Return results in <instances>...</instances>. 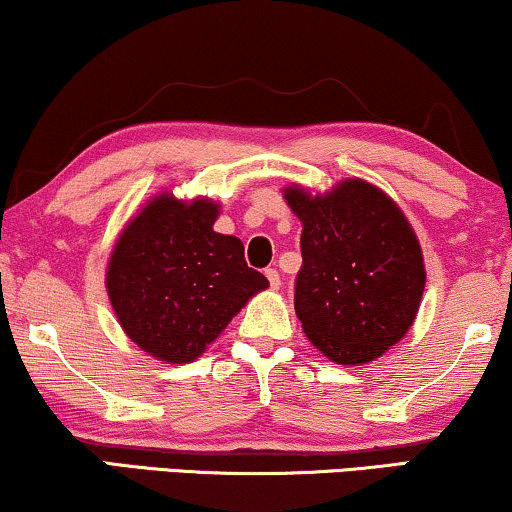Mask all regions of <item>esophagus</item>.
I'll use <instances>...</instances> for the list:
<instances>
[{"instance_id": "1", "label": "esophagus", "mask_w": 512, "mask_h": 512, "mask_svg": "<svg viewBox=\"0 0 512 512\" xmlns=\"http://www.w3.org/2000/svg\"><path fill=\"white\" fill-rule=\"evenodd\" d=\"M265 277H268V282H270V286H272V289H279V272L275 270V268H268V270H265Z\"/></svg>"}]
</instances>
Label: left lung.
I'll return each mask as SVG.
<instances>
[{"label": "left lung", "instance_id": "left-lung-1", "mask_svg": "<svg viewBox=\"0 0 512 512\" xmlns=\"http://www.w3.org/2000/svg\"><path fill=\"white\" fill-rule=\"evenodd\" d=\"M284 200L303 223L293 305L307 340L340 366L380 359L410 331L426 284L403 209L359 177L326 193L291 184Z\"/></svg>", "mask_w": 512, "mask_h": 512}]
</instances>
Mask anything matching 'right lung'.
I'll list each match as a JSON object with an SVG mask.
<instances>
[{
    "label": "right lung",
    "mask_w": 512,
    "mask_h": 512,
    "mask_svg": "<svg viewBox=\"0 0 512 512\" xmlns=\"http://www.w3.org/2000/svg\"><path fill=\"white\" fill-rule=\"evenodd\" d=\"M219 202L163 191L146 202L111 249L107 286L125 335L167 363L195 361L230 319L268 289L244 244L214 230Z\"/></svg>",
    "instance_id": "add662e5"
}]
</instances>
